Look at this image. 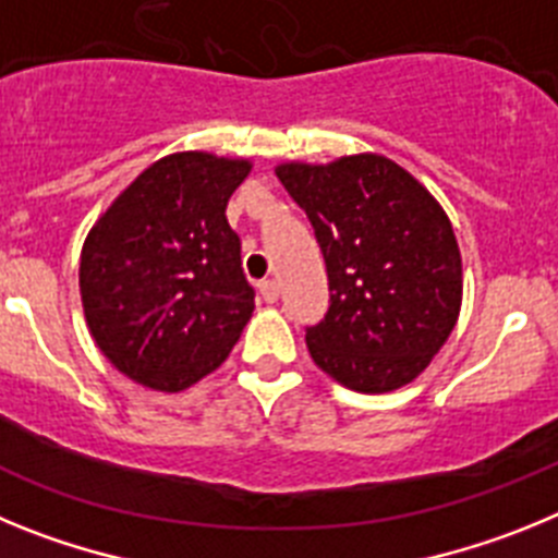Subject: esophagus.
Here are the masks:
<instances>
[{
  "instance_id": "1",
  "label": "esophagus",
  "mask_w": 558,
  "mask_h": 558,
  "mask_svg": "<svg viewBox=\"0 0 558 558\" xmlns=\"http://www.w3.org/2000/svg\"><path fill=\"white\" fill-rule=\"evenodd\" d=\"M259 295H263L268 304H274L276 299H279V284H276L274 279H265V282H259Z\"/></svg>"
}]
</instances>
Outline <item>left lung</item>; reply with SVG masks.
Listing matches in <instances>:
<instances>
[{
  "label": "left lung",
  "mask_w": 558,
  "mask_h": 558,
  "mask_svg": "<svg viewBox=\"0 0 558 558\" xmlns=\"http://www.w3.org/2000/svg\"><path fill=\"white\" fill-rule=\"evenodd\" d=\"M276 175L307 211L327 263L329 310L307 329L315 366L360 393L413 383L461 313V251L447 211L379 153L284 161Z\"/></svg>",
  "instance_id": "obj_1"
}]
</instances>
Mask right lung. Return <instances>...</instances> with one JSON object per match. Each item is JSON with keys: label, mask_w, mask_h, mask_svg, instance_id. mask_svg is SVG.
I'll use <instances>...</instances> for the list:
<instances>
[{"label": "right lung", "mask_w": 558, "mask_h": 558, "mask_svg": "<svg viewBox=\"0 0 558 558\" xmlns=\"http://www.w3.org/2000/svg\"><path fill=\"white\" fill-rule=\"evenodd\" d=\"M248 159L170 153L102 211L81 251L88 332L117 372L179 393L229 357L254 313L226 220Z\"/></svg>", "instance_id": "obj_1"}]
</instances>
